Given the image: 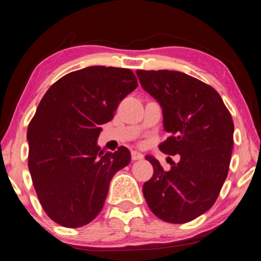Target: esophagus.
Returning a JSON list of instances; mask_svg holds the SVG:
<instances>
[{"label": "esophagus", "instance_id": "1", "mask_svg": "<svg viewBox=\"0 0 261 261\" xmlns=\"http://www.w3.org/2000/svg\"><path fill=\"white\" fill-rule=\"evenodd\" d=\"M131 158H132V160L136 161V160H141V159L144 158V155L141 153L137 152V151H132L131 152Z\"/></svg>", "mask_w": 261, "mask_h": 261}]
</instances>
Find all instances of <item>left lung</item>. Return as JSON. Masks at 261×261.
Here are the masks:
<instances>
[{
    "mask_svg": "<svg viewBox=\"0 0 261 261\" xmlns=\"http://www.w3.org/2000/svg\"><path fill=\"white\" fill-rule=\"evenodd\" d=\"M141 86L162 107L169 137L159 145L163 153L179 154L165 171L156 159L143 193L149 210L169 223L192 221L214 205L227 178L233 147V122L213 87L187 73L137 70Z\"/></svg>",
    "mask_w": 261,
    "mask_h": 261,
    "instance_id": "1",
    "label": "left lung"
}]
</instances>
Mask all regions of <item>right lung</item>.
Returning a JSON list of instances; mask_svg holds the SVG:
<instances>
[{"instance_id": "obj_1", "label": "right lung", "mask_w": 261, "mask_h": 261, "mask_svg": "<svg viewBox=\"0 0 261 261\" xmlns=\"http://www.w3.org/2000/svg\"><path fill=\"white\" fill-rule=\"evenodd\" d=\"M137 86L130 69L95 65L65 74L43 95L28 127L29 169L54 222L78 228L102 210L110 180L131 154L124 146L103 154L100 125Z\"/></svg>"}]
</instances>
